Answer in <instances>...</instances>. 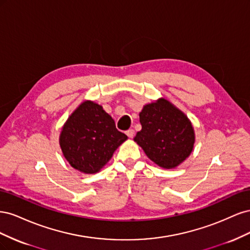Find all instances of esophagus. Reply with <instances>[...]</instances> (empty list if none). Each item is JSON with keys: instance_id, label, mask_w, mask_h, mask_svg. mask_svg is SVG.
<instances>
[{"instance_id": "obj_1", "label": "esophagus", "mask_w": 250, "mask_h": 250, "mask_svg": "<svg viewBox=\"0 0 250 250\" xmlns=\"http://www.w3.org/2000/svg\"><path fill=\"white\" fill-rule=\"evenodd\" d=\"M126 134H127L128 138H132L133 135H134V130H133V129H128V130L126 131Z\"/></svg>"}]
</instances>
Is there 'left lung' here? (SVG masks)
Wrapping results in <instances>:
<instances>
[{
  "mask_svg": "<svg viewBox=\"0 0 250 250\" xmlns=\"http://www.w3.org/2000/svg\"><path fill=\"white\" fill-rule=\"evenodd\" d=\"M142 130L133 141L164 169L176 168L194 149L195 131L191 121L165 98L144 105L140 112Z\"/></svg>",
  "mask_w": 250,
  "mask_h": 250,
  "instance_id": "1",
  "label": "left lung"
}]
</instances>
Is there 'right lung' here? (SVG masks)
I'll list each match as a JSON object with an SVG mask.
<instances>
[{"label":"right lung","mask_w":250,"mask_h":250,"mask_svg":"<svg viewBox=\"0 0 250 250\" xmlns=\"http://www.w3.org/2000/svg\"><path fill=\"white\" fill-rule=\"evenodd\" d=\"M127 135L98 103L83 101L67 118L59 135L65 160L74 169L95 174L106 165Z\"/></svg>","instance_id":"1"}]
</instances>
